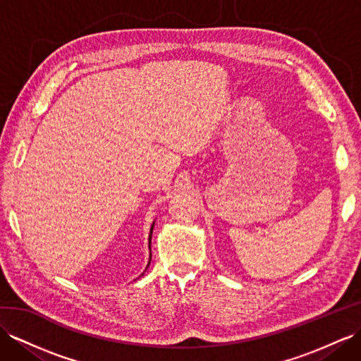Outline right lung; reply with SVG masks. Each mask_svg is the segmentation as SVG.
<instances>
[{
  "instance_id": "add662e5",
  "label": "right lung",
  "mask_w": 361,
  "mask_h": 361,
  "mask_svg": "<svg viewBox=\"0 0 361 361\" xmlns=\"http://www.w3.org/2000/svg\"><path fill=\"white\" fill-rule=\"evenodd\" d=\"M152 228H154V224H152V227H151V235H149V244H151V236H152ZM151 262V261H149ZM147 267H149V264H147Z\"/></svg>"
}]
</instances>
